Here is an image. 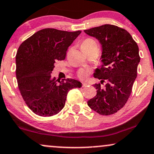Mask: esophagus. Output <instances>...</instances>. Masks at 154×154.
<instances>
[{
	"label": "esophagus",
	"instance_id": "esophagus-1",
	"mask_svg": "<svg viewBox=\"0 0 154 154\" xmlns=\"http://www.w3.org/2000/svg\"><path fill=\"white\" fill-rule=\"evenodd\" d=\"M88 85H89V84L87 83V82H83L82 83V87H87V86H88Z\"/></svg>",
	"mask_w": 154,
	"mask_h": 154
}]
</instances>
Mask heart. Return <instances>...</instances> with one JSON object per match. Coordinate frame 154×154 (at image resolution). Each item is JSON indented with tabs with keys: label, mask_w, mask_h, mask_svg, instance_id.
<instances>
[{
	"label": "heart",
	"mask_w": 154,
	"mask_h": 154,
	"mask_svg": "<svg viewBox=\"0 0 154 154\" xmlns=\"http://www.w3.org/2000/svg\"><path fill=\"white\" fill-rule=\"evenodd\" d=\"M94 47H98L97 43L96 42L95 40L91 38H85L81 44V48L82 49V51H85V52L87 50H89V49L94 48ZM77 75H78V77L81 79L85 78L86 76H87V71L82 69H79L78 72H77Z\"/></svg>",
	"instance_id": "1"
}]
</instances>
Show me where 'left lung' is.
Returning <instances> with one entry per match:
<instances>
[{
	"label": "left lung",
	"mask_w": 154,
	"mask_h": 154,
	"mask_svg": "<svg viewBox=\"0 0 154 154\" xmlns=\"http://www.w3.org/2000/svg\"><path fill=\"white\" fill-rule=\"evenodd\" d=\"M85 32L97 38L102 46V65L94 73L101 83L94 85L97 94L87 104L98 114L110 116L124 107L132 92L140 61L138 45L128 31L112 24ZM105 81L103 88L101 85Z\"/></svg>",
	"instance_id": "obj_1"
}]
</instances>
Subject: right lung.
<instances>
[{
	"label": "right lung",
	"mask_w": 154,
	"mask_h": 154,
	"mask_svg": "<svg viewBox=\"0 0 154 154\" xmlns=\"http://www.w3.org/2000/svg\"><path fill=\"white\" fill-rule=\"evenodd\" d=\"M81 31L43 29L24 41L16 54L18 88L26 106L42 117L58 114L65 106L67 93L82 87L73 79H56L51 76L56 60H63L68 47Z\"/></svg>",
	"instance_id": "obj_1"
}]
</instances>
